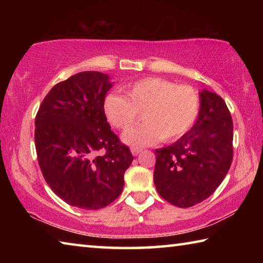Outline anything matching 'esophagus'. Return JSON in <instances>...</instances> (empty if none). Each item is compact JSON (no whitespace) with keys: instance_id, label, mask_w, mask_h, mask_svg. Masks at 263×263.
<instances>
[{"instance_id":"34e87169","label":"esophagus","mask_w":263,"mask_h":263,"mask_svg":"<svg viewBox=\"0 0 263 263\" xmlns=\"http://www.w3.org/2000/svg\"><path fill=\"white\" fill-rule=\"evenodd\" d=\"M142 151V148L140 147H136V146H133V147H131V152L133 155H138Z\"/></svg>"}]
</instances>
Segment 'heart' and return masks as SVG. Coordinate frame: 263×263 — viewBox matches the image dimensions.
<instances>
[{"mask_svg": "<svg viewBox=\"0 0 263 263\" xmlns=\"http://www.w3.org/2000/svg\"><path fill=\"white\" fill-rule=\"evenodd\" d=\"M124 91L125 96H106L103 108L109 123L122 131L135 125L142 112L146 123L123 136L130 145L176 140L198 118L201 101L197 91L189 86H177L161 78H146L125 87Z\"/></svg>", "mask_w": 263, "mask_h": 263, "instance_id": "b5f03b06", "label": "heart"}]
</instances>
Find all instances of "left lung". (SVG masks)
<instances>
[{"label":"left lung","mask_w":263,"mask_h":263,"mask_svg":"<svg viewBox=\"0 0 263 263\" xmlns=\"http://www.w3.org/2000/svg\"><path fill=\"white\" fill-rule=\"evenodd\" d=\"M233 159V122L225 101L201 92V110L193 128L174 144L155 149L154 184L173 205L190 208L215 193Z\"/></svg>","instance_id":"8db88e82"}]
</instances>
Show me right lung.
Segmentation results:
<instances>
[{
    "mask_svg": "<svg viewBox=\"0 0 263 263\" xmlns=\"http://www.w3.org/2000/svg\"><path fill=\"white\" fill-rule=\"evenodd\" d=\"M109 77L81 72L57 83L35 115L34 145L44 179L72 206L99 210L124 186L133 155L104 114Z\"/></svg>",
    "mask_w": 263,
    "mask_h": 263,
    "instance_id": "obj_1",
    "label": "right lung"
}]
</instances>
